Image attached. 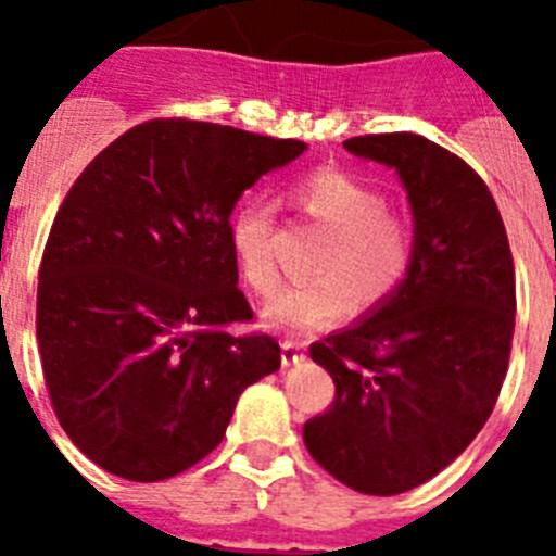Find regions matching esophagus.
I'll return each instance as SVG.
<instances>
[{
    "label": "esophagus",
    "instance_id": "1",
    "mask_svg": "<svg viewBox=\"0 0 556 556\" xmlns=\"http://www.w3.org/2000/svg\"><path fill=\"white\" fill-rule=\"evenodd\" d=\"M306 358V353H303V345L301 342H294V339H283L281 342V362L283 365H298V362H303Z\"/></svg>",
    "mask_w": 556,
    "mask_h": 556
}]
</instances>
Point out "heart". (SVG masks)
<instances>
[{
	"label": "heart",
	"instance_id": "obj_1",
	"mask_svg": "<svg viewBox=\"0 0 556 556\" xmlns=\"http://www.w3.org/2000/svg\"><path fill=\"white\" fill-rule=\"evenodd\" d=\"M294 205L328 230L312 273L262 308V320L278 331L303 333L339 320L351 308L378 306L401 283L412 264V228L387 208L384 191L345 169H317L298 180ZM273 205L248 203L230 223V248L242 281L255 294L275 292L281 275L273 258Z\"/></svg>",
	"mask_w": 556,
	"mask_h": 556
}]
</instances>
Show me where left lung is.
Masks as SVG:
<instances>
[{
  "label": "left lung",
  "instance_id": "8db88e82",
  "mask_svg": "<svg viewBox=\"0 0 556 556\" xmlns=\"http://www.w3.org/2000/svg\"><path fill=\"white\" fill-rule=\"evenodd\" d=\"M345 150L387 164L409 194L415 244L404 283L365 320L308 348L337 395L303 426L333 479L397 495L473 443L498 401L515 331V267L488 184L415 132H378Z\"/></svg>",
  "mask_w": 556,
  "mask_h": 556
}]
</instances>
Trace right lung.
Segmentation results:
<instances>
[{"label":"right lung","instance_id":"right-lung-1","mask_svg":"<svg viewBox=\"0 0 556 556\" xmlns=\"http://www.w3.org/2000/svg\"><path fill=\"white\" fill-rule=\"evenodd\" d=\"M303 141L152 119L83 169L49 230L36 333L68 440L108 473L161 481L223 443L244 387L281 367L230 248L244 189Z\"/></svg>","mask_w":556,"mask_h":556}]
</instances>
